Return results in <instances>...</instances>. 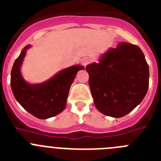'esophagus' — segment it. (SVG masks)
<instances>
[{"label": "esophagus", "mask_w": 161, "mask_h": 161, "mask_svg": "<svg viewBox=\"0 0 161 161\" xmlns=\"http://www.w3.org/2000/svg\"><path fill=\"white\" fill-rule=\"evenodd\" d=\"M91 59L88 58H83L82 60V64L84 67H86V66H87L90 63H91Z\"/></svg>", "instance_id": "1"}]
</instances>
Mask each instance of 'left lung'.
Masks as SVG:
<instances>
[{
    "label": "left lung",
    "mask_w": 161,
    "mask_h": 161,
    "mask_svg": "<svg viewBox=\"0 0 161 161\" xmlns=\"http://www.w3.org/2000/svg\"><path fill=\"white\" fill-rule=\"evenodd\" d=\"M86 70L95 107L106 115H126L141 103L148 89V65L136 45L120 42Z\"/></svg>",
    "instance_id": "left-lung-1"
}]
</instances>
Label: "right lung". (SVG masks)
<instances>
[{
    "mask_svg": "<svg viewBox=\"0 0 161 161\" xmlns=\"http://www.w3.org/2000/svg\"><path fill=\"white\" fill-rule=\"evenodd\" d=\"M26 46L15 60L11 70V88L17 101L24 109L38 119L55 116L64 110L70 87L79 70L84 66H74L62 70L53 79L38 85H30L21 77L20 67L22 63Z\"/></svg>",
    "mask_w": 161,
    "mask_h": 161,
    "instance_id": "add662e5",
    "label": "right lung"
}]
</instances>
